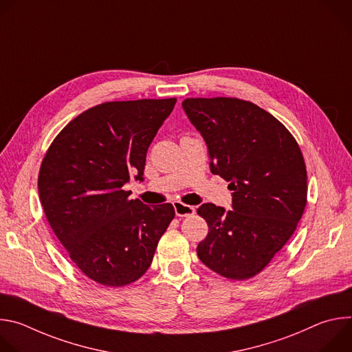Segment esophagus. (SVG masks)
Listing matches in <instances>:
<instances>
[{
	"instance_id": "esophagus-1",
	"label": "esophagus",
	"mask_w": 352,
	"mask_h": 352,
	"mask_svg": "<svg viewBox=\"0 0 352 352\" xmlns=\"http://www.w3.org/2000/svg\"><path fill=\"white\" fill-rule=\"evenodd\" d=\"M174 210L178 217H189V216L195 214V212H196V209L193 206H189V205H185L181 202L174 204Z\"/></svg>"
}]
</instances>
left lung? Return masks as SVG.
Returning a JSON list of instances; mask_svg holds the SVG:
<instances>
[{"instance_id":"1","label":"left lung","mask_w":352,"mask_h":352,"mask_svg":"<svg viewBox=\"0 0 352 352\" xmlns=\"http://www.w3.org/2000/svg\"><path fill=\"white\" fill-rule=\"evenodd\" d=\"M182 109L206 142L210 171L230 182L232 210L197 209L209 234L196 248L231 280L261 273L294 234L307 206V167L289 131L272 114L232 97L185 98Z\"/></svg>"}]
</instances>
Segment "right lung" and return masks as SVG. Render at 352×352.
Masks as SVG:
<instances>
[{"mask_svg":"<svg viewBox=\"0 0 352 352\" xmlns=\"http://www.w3.org/2000/svg\"><path fill=\"white\" fill-rule=\"evenodd\" d=\"M177 98L110 102L74 118L50 144L38 196L72 262L93 281L122 287L152 265L175 216L171 204L147 206L122 186L143 181L147 148Z\"/></svg>","mask_w":352,"mask_h":352,"instance_id":"obj_1","label":"right lung"}]
</instances>
